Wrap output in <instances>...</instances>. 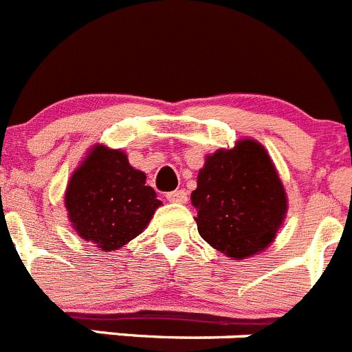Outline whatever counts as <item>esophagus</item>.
I'll return each instance as SVG.
<instances>
[{
	"instance_id": "34e87169",
	"label": "esophagus",
	"mask_w": 352,
	"mask_h": 352,
	"mask_svg": "<svg viewBox=\"0 0 352 352\" xmlns=\"http://www.w3.org/2000/svg\"><path fill=\"white\" fill-rule=\"evenodd\" d=\"M167 201L170 203H187V192L185 190H173L167 192Z\"/></svg>"
}]
</instances>
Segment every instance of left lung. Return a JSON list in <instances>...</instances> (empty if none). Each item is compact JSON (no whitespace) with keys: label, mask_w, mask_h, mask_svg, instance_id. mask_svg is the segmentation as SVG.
<instances>
[{"label":"left lung","mask_w":352,"mask_h":352,"mask_svg":"<svg viewBox=\"0 0 352 352\" xmlns=\"http://www.w3.org/2000/svg\"><path fill=\"white\" fill-rule=\"evenodd\" d=\"M190 199L199 235L233 260L270 245L288 208L269 153L251 139L206 156Z\"/></svg>","instance_id":"8db88e82"}]
</instances>
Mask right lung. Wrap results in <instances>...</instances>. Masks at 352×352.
<instances>
[{"instance_id": "add662e5", "label": "right lung", "mask_w": 352, "mask_h": 352, "mask_svg": "<svg viewBox=\"0 0 352 352\" xmlns=\"http://www.w3.org/2000/svg\"><path fill=\"white\" fill-rule=\"evenodd\" d=\"M162 205L119 149L94 146L74 170L65 208L76 233L103 251H116L140 235Z\"/></svg>"}]
</instances>
